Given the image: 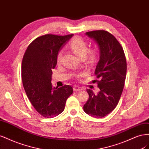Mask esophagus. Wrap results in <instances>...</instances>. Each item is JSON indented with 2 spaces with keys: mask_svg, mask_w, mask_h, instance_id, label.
<instances>
[{
  "mask_svg": "<svg viewBox=\"0 0 149 149\" xmlns=\"http://www.w3.org/2000/svg\"><path fill=\"white\" fill-rule=\"evenodd\" d=\"M81 90H82V88L78 86H74L73 87V91H81Z\"/></svg>",
  "mask_w": 149,
  "mask_h": 149,
  "instance_id": "obj_1",
  "label": "esophagus"
}]
</instances>
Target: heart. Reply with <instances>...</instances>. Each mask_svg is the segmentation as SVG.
<instances>
[{
    "mask_svg": "<svg viewBox=\"0 0 149 149\" xmlns=\"http://www.w3.org/2000/svg\"><path fill=\"white\" fill-rule=\"evenodd\" d=\"M69 47L71 49L73 53L76 56H78L79 58H84L86 55L88 61L89 63H93L95 61L97 58V52L94 49H91V50H88V45L81 37L76 36L72 39L70 43ZM88 53H87V52ZM63 55L62 51L58 53L57 55V61L60 62ZM82 76V74H81Z\"/></svg>",
    "mask_w": 149,
    "mask_h": 149,
    "instance_id": "heart-1",
    "label": "heart"
}]
</instances>
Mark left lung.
Wrapping results in <instances>:
<instances>
[{"mask_svg": "<svg viewBox=\"0 0 149 149\" xmlns=\"http://www.w3.org/2000/svg\"><path fill=\"white\" fill-rule=\"evenodd\" d=\"M92 38L99 48L100 60L94 73L100 91L97 95L87 89L89 100L83 106L87 114L101 118L109 114L118 105L123 91L127 72V63L123 48L116 38L104 30L85 33Z\"/></svg>", "mask_w": 149, "mask_h": 149, "instance_id": "obj_1", "label": "left lung"}]
</instances>
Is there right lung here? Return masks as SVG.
<instances>
[{
	"instance_id": "add662e5",
	"label": "right lung",
	"mask_w": 149,
	"mask_h": 149,
	"mask_svg": "<svg viewBox=\"0 0 149 149\" xmlns=\"http://www.w3.org/2000/svg\"><path fill=\"white\" fill-rule=\"evenodd\" d=\"M73 36H41L29 45L24 54L22 64L24 88L31 104L45 118H52L61 114L66 100L73 93L70 85L58 88L51 83L58 54Z\"/></svg>"
}]
</instances>
